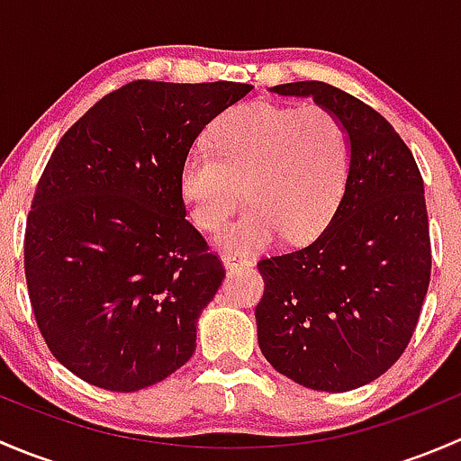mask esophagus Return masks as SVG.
I'll use <instances>...</instances> for the list:
<instances>
[{
  "instance_id": "1",
  "label": "esophagus",
  "mask_w": 461,
  "mask_h": 461,
  "mask_svg": "<svg viewBox=\"0 0 461 461\" xmlns=\"http://www.w3.org/2000/svg\"><path fill=\"white\" fill-rule=\"evenodd\" d=\"M222 263H225L227 269H239V267H252V260L248 257H240V254H222Z\"/></svg>"
}]
</instances>
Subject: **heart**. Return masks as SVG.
<instances>
[{"label":"heart","instance_id":"heart-1","mask_svg":"<svg viewBox=\"0 0 461 461\" xmlns=\"http://www.w3.org/2000/svg\"><path fill=\"white\" fill-rule=\"evenodd\" d=\"M213 153L194 149L180 169V196L192 222L213 231L245 185L249 207L221 230L218 243L257 252L281 239L310 240L330 221L350 176V136L319 104L236 106L212 129Z\"/></svg>","mask_w":461,"mask_h":461}]
</instances>
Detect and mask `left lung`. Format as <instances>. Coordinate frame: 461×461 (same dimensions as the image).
<instances>
[{
    "mask_svg": "<svg viewBox=\"0 0 461 461\" xmlns=\"http://www.w3.org/2000/svg\"><path fill=\"white\" fill-rule=\"evenodd\" d=\"M278 95L312 97L350 136V176L312 243L258 260V346L287 379L346 393L381 376L411 343L430 283L424 180L411 149L373 106L325 82Z\"/></svg>",
    "mask_w": 461,
    "mask_h": 461,
    "instance_id": "obj_1",
    "label": "left lung"
}]
</instances>
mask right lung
Here are the masks:
<instances>
[{"instance_id": "right-lung-1", "label": "right lung", "mask_w": 461, "mask_h": 461, "mask_svg": "<svg viewBox=\"0 0 461 461\" xmlns=\"http://www.w3.org/2000/svg\"><path fill=\"white\" fill-rule=\"evenodd\" d=\"M249 91L129 82L50 153L26 221V285L49 350L86 384L133 393L192 359L225 267L185 218L180 169L198 133Z\"/></svg>"}]
</instances>
